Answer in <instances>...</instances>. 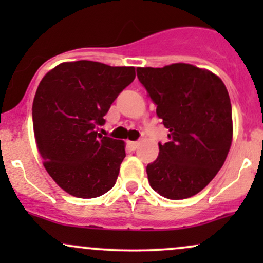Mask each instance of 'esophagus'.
<instances>
[{"mask_svg": "<svg viewBox=\"0 0 263 263\" xmlns=\"http://www.w3.org/2000/svg\"><path fill=\"white\" fill-rule=\"evenodd\" d=\"M127 144L129 147H131L132 149H136L138 147V142L137 141H128Z\"/></svg>", "mask_w": 263, "mask_h": 263, "instance_id": "34e87169", "label": "esophagus"}]
</instances>
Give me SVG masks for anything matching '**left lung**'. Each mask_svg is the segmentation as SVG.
Returning a JSON list of instances; mask_svg holds the SVG:
<instances>
[{"label": "left lung", "instance_id": "obj_1", "mask_svg": "<svg viewBox=\"0 0 263 263\" xmlns=\"http://www.w3.org/2000/svg\"><path fill=\"white\" fill-rule=\"evenodd\" d=\"M137 77L170 129L158 158L147 165L149 185L179 200L198 194L224 164L232 141V111L218 75L185 63L137 68Z\"/></svg>", "mask_w": 263, "mask_h": 263}]
</instances>
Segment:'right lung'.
<instances>
[{"instance_id": "1", "label": "right lung", "mask_w": 263, "mask_h": 263, "mask_svg": "<svg viewBox=\"0 0 263 263\" xmlns=\"http://www.w3.org/2000/svg\"><path fill=\"white\" fill-rule=\"evenodd\" d=\"M135 77L134 66L78 60L55 66L39 83L32 107L38 151L48 174L73 197H100L116 183L125 142L96 127Z\"/></svg>"}]
</instances>
